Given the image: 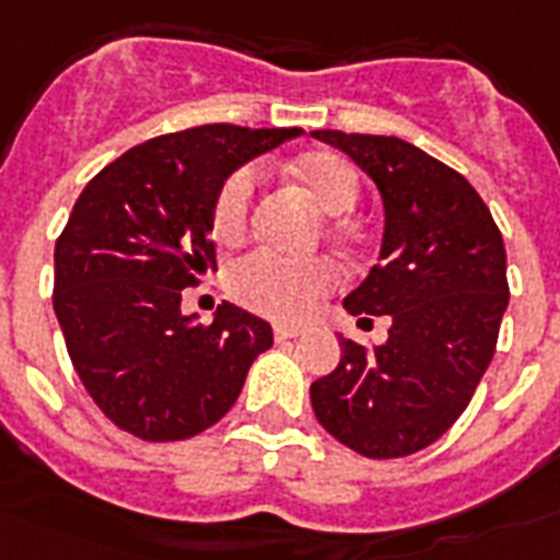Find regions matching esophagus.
<instances>
[{"label":"esophagus","instance_id":"obj_1","mask_svg":"<svg viewBox=\"0 0 560 560\" xmlns=\"http://www.w3.org/2000/svg\"><path fill=\"white\" fill-rule=\"evenodd\" d=\"M298 334H301V328H295V325H277L275 328L277 340H292Z\"/></svg>","mask_w":560,"mask_h":560}]
</instances>
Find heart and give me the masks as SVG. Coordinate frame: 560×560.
Listing matches in <instances>:
<instances>
[{
  "label": "heart",
  "instance_id": "heart-1",
  "mask_svg": "<svg viewBox=\"0 0 560 560\" xmlns=\"http://www.w3.org/2000/svg\"><path fill=\"white\" fill-rule=\"evenodd\" d=\"M289 175L304 187L310 199L328 211L346 214L361 199V173L352 161L337 151H310L304 158L289 163ZM253 220V175L247 170L232 173L211 211L214 235L220 241H241L250 230ZM232 295L244 307L280 322L307 319L322 298L337 285V268L328 259H289L280 253L256 250L244 256L230 277Z\"/></svg>",
  "mask_w": 560,
  "mask_h": 560
}]
</instances>
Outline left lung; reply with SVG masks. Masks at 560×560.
<instances>
[{
    "label": "left lung",
    "instance_id": "8db88e82",
    "mask_svg": "<svg viewBox=\"0 0 560 560\" xmlns=\"http://www.w3.org/2000/svg\"><path fill=\"white\" fill-rule=\"evenodd\" d=\"M378 187V265L342 307L390 316L382 346L342 340L337 370L310 385L325 430L370 459L409 456L451 430L495 354L508 253L487 202L447 163L397 137L313 130ZM370 322V319H366Z\"/></svg>",
    "mask_w": 560,
    "mask_h": 560
}]
</instances>
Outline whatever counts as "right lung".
<instances>
[{
	"label": "right lung",
	"instance_id": "obj_1",
	"mask_svg": "<svg viewBox=\"0 0 560 560\" xmlns=\"http://www.w3.org/2000/svg\"><path fill=\"white\" fill-rule=\"evenodd\" d=\"M301 128L163 133L104 166L56 241L52 310L80 382L118 430L182 442L235 406L271 325L220 304L211 325L182 316V289L214 268L211 211L241 163Z\"/></svg>",
	"mask_w": 560,
	"mask_h": 560
}]
</instances>
